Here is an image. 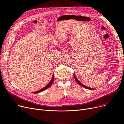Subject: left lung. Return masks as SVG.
Masks as SVG:
<instances>
[{"label":"left lung","mask_w":124,"mask_h":124,"mask_svg":"<svg viewBox=\"0 0 124 124\" xmlns=\"http://www.w3.org/2000/svg\"><path fill=\"white\" fill-rule=\"evenodd\" d=\"M74 78H75V81L77 82V83H78L79 85H80L81 86H82V87H85V88H87V89H90V90H94V88H90V87H87V86H86L85 85H83V84H82V83H81L79 80H78V79L77 78H76V76H75V75L74 74Z\"/></svg>","instance_id":"1"}]
</instances>
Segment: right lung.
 <instances>
[{
    "label": "right lung",
    "mask_w": 124,
    "mask_h": 124,
    "mask_svg": "<svg viewBox=\"0 0 124 124\" xmlns=\"http://www.w3.org/2000/svg\"><path fill=\"white\" fill-rule=\"evenodd\" d=\"M54 74H53V76H52V79H51V81H50V82L47 84V85L46 86H45L44 88H43L41 89V90H39V91H37V92L33 93H39L42 92H43V91H44L45 90H46V89H47V88H48L49 87H50V86H51L52 83H53V81H54Z\"/></svg>",
    "instance_id": "obj_1"
}]
</instances>
